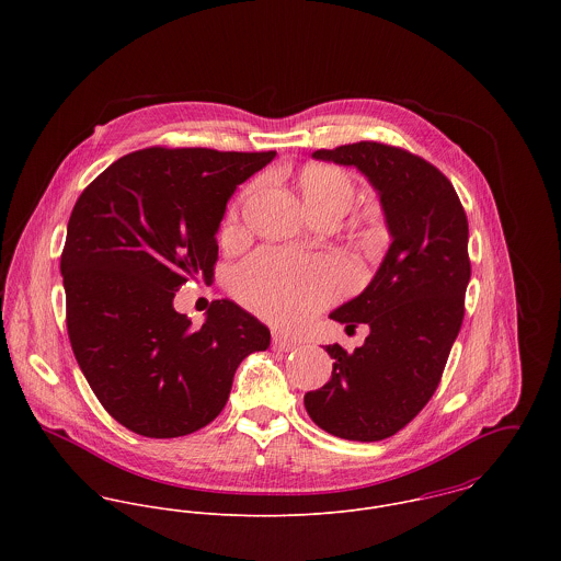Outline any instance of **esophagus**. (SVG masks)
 <instances>
[{
  "label": "esophagus",
  "instance_id": "esophagus-1",
  "mask_svg": "<svg viewBox=\"0 0 561 561\" xmlns=\"http://www.w3.org/2000/svg\"><path fill=\"white\" fill-rule=\"evenodd\" d=\"M272 347H274L276 352H291V350L298 347V343H296L294 339H287V336L274 332V336H272Z\"/></svg>",
  "mask_w": 561,
  "mask_h": 561
}]
</instances>
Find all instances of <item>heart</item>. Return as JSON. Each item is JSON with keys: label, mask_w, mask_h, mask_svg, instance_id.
<instances>
[{"label": "heart", "mask_w": 561, "mask_h": 561, "mask_svg": "<svg viewBox=\"0 0 561 561\" xmlns=\"http://www.w3.org/2000/svg\"><path fill=\"white\" fill-rule=\"evenodd\" d=\"M300 192L313 216L332 207L347 209L354 196L350 176L334 165L305 168ZM236 289L261 318L278 325H296L336 294L339 274L321 261L261 250L241 265Z\"/></svg>", "instance_id": "heart-1"}]
</instances>
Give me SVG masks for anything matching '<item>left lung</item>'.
<instances>
[{"label":"left lung","instance_id":"left-lung-1","mask_svg":"<svg viewBox=\"0 0 561 561\" xmlns=\"http://www.w3.org/2000/svg\"><path fill=\"white\" fill-rule=\"evenodd\" d=\"M313 160L354 165L378 192L391 245L371 283L330 313L369 336L354 352L325 345L330 380L305 396L332 436L374 443L393 436L434 396L465 318L471 278L469 222L449 179L398 147L356 142Z\"/></svg>","mask_w":561,"mask_h":561}]
</instances>
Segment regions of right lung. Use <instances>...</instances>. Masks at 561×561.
Here are the masks:
<instances>
[{
    "label": "right lung",
    "instance_id": "right-lung-1",
    "mask_svg": "<svg viewBox=\"0 0 561 561\" xmlns=\"http://www.w3.org/2000/svg\"><path fill=\"white\" fill-rule=\"evenodd\" d=\"M276 158L214 149H145L105 168L81 192L60 274L81 374L127 430L176 438L211 423L233 376L270 330L231 300L201 328L176 313L190 278L211 280L227 203Z\"/></svg>",
    "mask_w": 561,
    "mask_h": 561
}]
</instances>
